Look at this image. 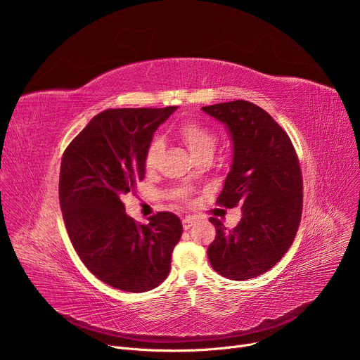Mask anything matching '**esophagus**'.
I'll list each match as a JSON object with an SVG mask.
<instances>
[{
  "mask_svg": "<svg viewBox=\"0 0 360 360\" xmlns=\"http://www.w3.org/2000/svg\"><path fill=\"white\" fill-rule=\"evenodd\" d=\"M193 224H195V218H193V217H185V218L182 219V226H184L185 231H188Z\"/></svg>",
  "mask_w": 360,
  "mask_h": 360,
  "instance_id": "esophagus-1",
  "label": "esophagus"
}]
</instances>
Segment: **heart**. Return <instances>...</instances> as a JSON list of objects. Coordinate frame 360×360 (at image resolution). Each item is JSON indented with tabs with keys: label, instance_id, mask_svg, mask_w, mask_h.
<instances>
[{
	"label": "heart",
	"instance_id": "heart-1",
	"mask_svg": "<svg viewBox=\"0 0 360 360\" xmlns=\"http://www.w3.org/2000/svg\"><path fill=\"white\" fill-rule=\"evenodd\" d=\"M176 135L179 139L185 143L188 150L191 152V155L193 158L199 157H212V153L215 152L218 138L214 131H211L208 127H205L203 124L193 121V120H186L179 124L176 128ZM162 142L160 139H153L146 150H145V168L148 171L155 169L160 161V157L162 153ZM176 196L181 199L188 198V191L186 189H179L176 192Z\"/></svg>",
	"mask_w": 360,
	"mask_h": 360
}]
</instances>
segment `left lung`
Listing matches in <instances>:
<instances>
[{"instance_id": "obj_1", "label": "left lung", "mask_w": 360, "mask_h": 360, "mask_svg": "<svg viewBox=\"0 0 360 360\" xmlns=\"http://www.w3.org/2000/svg\"><path fill=\"white\" fill-rule=\"evenodd\" d=\"M231 134L233 160L217 203L242 205L233 229L211 218L217 236L208 248L211 266L232 281L274 268L290 248L302 217L303 182L288 134L261 107L236 99L202 107Z\"/></svg>"}]
</instances>
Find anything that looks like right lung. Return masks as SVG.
I'll list each match as a JSON object with an SVG mask.
<instances>
[{"mask_svg":"<svg viewBox=\"0 0 360 360\" xmlns=\"http://www.w3.org/2000/svg\"><path fill=\"white\" fill-rule=\"evenodd\" d=\"M176 108L105 110L64 152L60 203L71 243L92 275L120 290L138 293L162 283L182 235L175 214L157 212L139 225L121 200L143 179L153 132Z\"/></svg>","mask_w":360,"mask_h":360,"instance_id":"right-lung-1","label":"right lung"}]
</instances>
